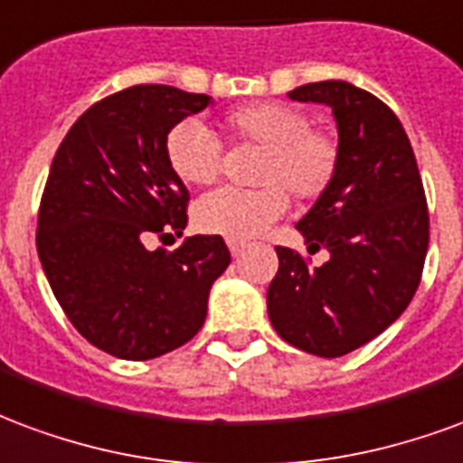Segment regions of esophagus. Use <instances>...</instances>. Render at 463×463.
<instances>
[{
	"label": "esophagus",
	"mask_w": 463,
	"mask_h": 463,
	"mask_svg": "<svg viewBox=\"0 0 463 463\" xmlns=\"http://www.w3.org/2000/svg\"><path fill=\"white\" fill-rule=\"evenodd\" d=\"M227 246L229 251H232V256H239L244 251V241H236V239H227Z\"/></svg>",
	"instance_id": "obj_1"
}]
</instances>
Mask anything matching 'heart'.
I'll return each mask as SVG.
<instances>
[{
	"label": "heart",
	"instance_id": "obj_1",
	"mask_svg": "<svg viewBox=\"0 0 463 463\" xmlns=\"http://www.w3.org/2000/svg\"><path fill=\"white\" fill-rule=\"evenodd\" d=\"M222 128L232 143L264 147L256 182L259 190H217L194 207V222L207 234L227 239H254L281 219L288 209V189L296 199L313 202L328 190L340 165L335 130L310 125L303 108L288 103H249L229 110ZM170 170L184 184L207 187L219 180L224 155L222 145L197 120H182L165 140Z\"/></svg>",
	"mask_w": 463,
	"mask_h": 463
}]
</instances>
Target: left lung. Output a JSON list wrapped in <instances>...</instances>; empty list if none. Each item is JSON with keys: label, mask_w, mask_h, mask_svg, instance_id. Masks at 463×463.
<instances>
[{"label": "left lung", "mask_w": 463, "mask_h": 463, "mask_svg": "<svg viewBox=\"0 0 463 463\" xmlns=\"http://www.w3.org/2000/svg\"><path fill=\"white\" fill-rule=\"evenodd\" d=\"M326 103L338 123V175L296 224L323 266L276 246L279 271L266 291L269 318L286 343L340 357L377 338L410 306L430 246V212L417 160L390 106L347 80L288 93Z\"/></svg>", "instance_id": "1"}]
</instances>
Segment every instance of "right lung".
<instances>
[{"instance_id":"add662e5","label":"right lung","mask_w":463,"mask_h":463,"mask_svg":"<svg viewBox=\"0 0 463 463\" xmlns=\"http://www.w3.org/2000/svg\"><path fill=\"white\" fill-rule=\"evenodd\" d=\"M209 100L130 86L93 103L56 150L36 251L66 318L108 355L153 360L194 338L209 288L232 261L219 234L190 236L175 251L145 246L187 224L190 192L167 165L165 140Z\"/></svg>"}]
</instances>
